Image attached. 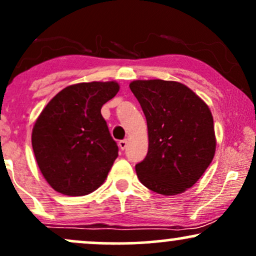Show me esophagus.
Wrapping results in <instances>:
<instances>
[{
    "instance_id": "1",
    "label": "esophagus",
    "mask_w": 256,
    "mask_h": 256,
    "mask_svg": "<svg viewBox=\"0 0 256 256\" xmlns=\"http://www.w3.org/2000/svg\"><path fill=\"white\" fill-rule=\"evenodd\" d=\"M119 148L122 149V150H125L126 149V146H128V140H119Z\"/></svg>"
}]
</instances>
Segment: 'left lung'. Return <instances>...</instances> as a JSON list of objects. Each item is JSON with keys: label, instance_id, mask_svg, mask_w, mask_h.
<instances>
[{"label": "left lung", "instance_id": "1", "mask_svg": "<svg viewBox=\"0 0 256 256\" xmlns=\"http://www.w3.org/2000/svg\"><path fill=\"white\" fill-rule=\"evenodd\" d=\"M130 89L148 125V152L136 165L140 182L161 195H178L202 177L216 154L213 116L186 85L134 80Z\"/></svg>", "mask_w": 256, "mask_h": 256}]
</instances>
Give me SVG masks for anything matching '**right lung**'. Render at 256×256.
<instances>
[{
    "label": "right lung",
    "mask_w": 256,
    "mask_h": 256,
    "mask_svg": "<svg viewBox=\"0 0 256 256\" xmlns=\"http://www.w3.org/2000/svg\"><path fill=\"white\" fill-rule=\"evenodd\" d=\"M119 88L116 82L70 85L37 118L32 148L43 177L55 192L83 196L104 184L118 158V146L101 108Z\"/></svg>",
    "instance_id": "right-lung-1"
}]
</instances>
